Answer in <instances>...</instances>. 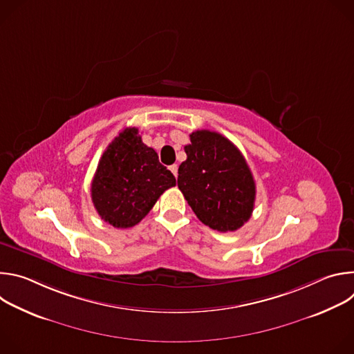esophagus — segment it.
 <instances>
[{"mask_svg": "<svg viewBox=\"0 0 354 354\" xmlns=\"http://www.w3.org/2000/svg\"><path fill=\"white\" fill-rule=\"evenodd\" d=\"M169 169H171V172L175 175V178H178V165L174 164V165L169 167Z\"/></svg>", "mask_w": 354, "mask_h": 354, "instance_id": "34e87169", "label": "esophagus"}]
</instances>
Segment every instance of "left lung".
I'll list each match as a JSON object with an SVG mask.
<instances>
[{
  "mask_svg": "<svg viewBox=\"0 0 354 354\" xmlns=\"http://www.w3.org/2000/svg\"><path fill=\"white\" fill-rule=\"evenodd\" d=\"M178 187L197 218L220 232L236 231L254 212L257 186L241 151L224 136L197 130L185 145Z\"/></svg>",
  "mask_w": 354,
  "mask_h": 354,
  "instance_id": "obj_1",
  "label": "left lung"
}]
</instances>
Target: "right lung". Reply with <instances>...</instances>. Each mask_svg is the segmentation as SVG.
I'll list each match as a JSON object with an SVG mask.
<instances>
[{
  "instance_id": "1",
  "label": "right lung",
  "mask_w": 354,
  "mask_h": 354,
  "mask_svg": "<svg viewBox=\"0 0 354 354\" xmlns=\"http://www.w3.org/2000/svg\"><path fill=\"white\" fill-rule=\"evenodd\" d=\"M175 185V176L160 162L154 148L141 141L138 129L129 127L102 154L91 183V196L100 218L115 228H130Z\"/></svg>"
}]
</instances>
